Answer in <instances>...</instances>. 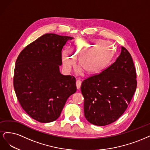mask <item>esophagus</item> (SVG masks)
Segmentation results:
<instances>
[{
  "label": "esophagus",
  "instance_id": "1",
  "mask_svg": "<svg viewBox=\"0 0 150 150\" xmlns=\"http://www.w3.org/2000/svg\"><path fill=\"white\" fill-rule=\"evenodd\" d=\"M81 85V81L80 80H77L76 81V86L77 89L80 88Z\"/></svg>",
  "mask_w": 150,
  "mask_h": 150
}]
</instances>
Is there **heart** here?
<instances>
[{"label":"heart","instance_id":"obj_1","mask_svg":"<svg viewBox=\"0 0 150 150\" xmlns=\"http://www.w3.org/2000/svg\"><path fill=\"white\" fill-rule=\"evenodd\" d=\"M71 55L67 50L62 54L63 64L67 69L75 65L78 59L79 65L87 74H95L102 70L113 55V50L108 43L103 40L81 39L76 42L71 50Z\"/></svg>","mask_w":150,"mask_h":150}]
</instances>
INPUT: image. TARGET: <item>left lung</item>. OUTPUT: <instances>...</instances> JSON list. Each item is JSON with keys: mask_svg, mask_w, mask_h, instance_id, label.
<instances>
[{"mask_svg": "<svg viewBox=\"0 0 150 150\" xmlns=\"http://www.w3.org/2000/svg\"><path fill=\"white\" fill-rule=\"evenodd\" d=\"M137 73L126 48L116 61L100 73L84 80L81 85L84 113L90 123L105 126L117 120L127 110L136 91Z\"/></svg>", "mask_w": 150, "mask_h": 150, "instance_id": "left-lung-1", "label": "left lung"}]
</instances>
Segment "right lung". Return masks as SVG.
I'll return each mask as SVG.
<instances>
[{"label": "right lung", "mask_w": 150, "mask_h": 150, "mask_svg": "<svg viewBox=\"0 0 150 150\" xmlns=\"http://www.w3.org/2000/svg\"><path fill=\"white\" fill-rule=\"evenodd\" d=\"M72 38L47 33L27 45L17 59L13 75L17 98L24 111L40 123L59 118L67 99L76 91L75 77L59 71L63 47Z\"/></svg>", "instance_id": "add662e5"}]
</instances>
